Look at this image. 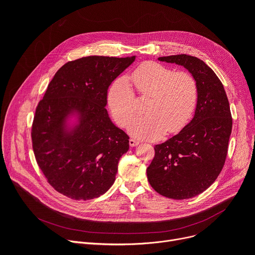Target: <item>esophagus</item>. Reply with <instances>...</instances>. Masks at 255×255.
Listing matches in <instances>:
<instances>
[{
    "instance_id": "1",
    "label": "esophagus",
    "mask_w": 255,
    "mask_h": 255,
    "mask_svg": "<svg viewBox=\"0 0 255 255\" xmlns=\"http://www.w3.org/2000/svg\"><path fill=\"white\" fill-rule=\"evenodd\" d=\"M138 143H139V141L136 140V139H134V138H130V139H129V144H130L131 146H135V145H137Z\"/></svg>"
}]
</instances>
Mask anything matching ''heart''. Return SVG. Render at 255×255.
Returning <instances> with one entry per match:
<instances>
[{"label":"heart","mask_w":255,"mask_h":255,"mask_svg":"<svg viewBox=\"0 0 255 255\" xmlns=\"http://www.w3.org/2000/svg\"><path fill=\"white\" fill-rule=\"evenodd\" d=\"M129 78L140 96L149 97L144 105L145 115L134 118L128 124L130 134L153 139L163 132H177L188 122L198 99V85L191 73L145 62L137 66ZM106 100L120 126H125L135 114V95L125 76L116 78L111 84Z\"/></svg>","instance_id":"heart-1"}]
</instances>
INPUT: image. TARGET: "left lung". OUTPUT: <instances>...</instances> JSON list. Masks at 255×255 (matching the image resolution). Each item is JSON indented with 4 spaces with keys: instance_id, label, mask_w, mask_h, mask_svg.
Returning <instances> with one entry per match:
<instances>
[{
    "instance_id": "left-lung-1",
    "label": "left lung",
    "mask_w": 255,
    "mask_h": 255,
    "mask_svg": "<svg viewBox=\"0 0 255 255\" xmlns=\"http://www.w3.org/2000/svg\"><path fill=\"white\" fill-rule=\"evenodd\" d=\"M159 61L184 66L196 79L198 99L191 122L154 146L146 176L159 194L187 199L208 189L223 168L233 127L230 102L220 79L204 61L188 55Z\"/></svg>"
}]
</instances>
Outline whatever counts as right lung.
Returning <instances> with one entry per match:
<instances>
[{"label":"right lung","instance_id":"1","mask_svg":"<svg viewBox=\"0 0 255 255\" xmlns=\"http://www.w3.org/2000/svg\"><path fill=\"white\" fill-rule=\"evenodd\" d=\"M135 56L84 57L67 62L48 84L32 124L33 151L48 184L59 193L88 200L110 189L129 136L116 127L105 105L110 85ZM76 111L80 125L64 131L66 115Z\"/></svg>","mask_w":255,"mask_h":255}]
</instances>
